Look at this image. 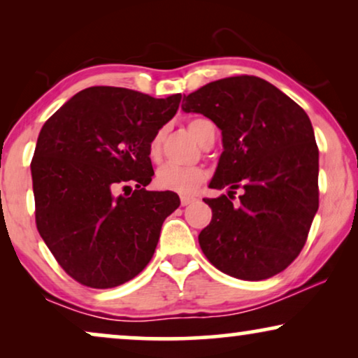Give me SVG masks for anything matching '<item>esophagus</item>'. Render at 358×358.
Returning <instances> with one entry per match:
<instances>
[{
    "label": "esophagus",
    "instance_id": "esophagus-1",
    "mask_svg": "<svg viewBox=\"0 0 358 358\" xmlns=\"http://www.w3.org/2000/svg\"><path fill=\"white\" fill-rule=\"evenodd\" d=\"M194 200H195V197H192V195H185V194L180 195V205H182V207H185V205H190Z\"/></svg>",
    "mask_w": 358,
    "mask_h": 358
}]
</instances>
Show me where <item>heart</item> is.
Wrapping results in <instances>:
<instances>
[{"label":"heart","mask_w":358,"mask_h":358,"mask_svg":"<svg viewBox=\"0 0 358 358\" xmlns=\"http://www.w3.org/2000/svg\"><path fill=\"white\" fill-rule=\"evenodd\" d=\"M213 124L207 119H194L189 122V130L192 135L203 145L207 130ZM164 129L158 130L150 141V156L151 159H158L163 146ZM207 179V169L202 166H178L173 163H166L161 166L156 173V184L161 189L174 190V192H192Z\"/></svg>","instance_id":"1"}]
</instances>
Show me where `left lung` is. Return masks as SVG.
<instances>
[{"label":"left lung","mask_w":358,"mask_h":358,"mask_svg":"<svg viewBox=\"0 0 358 358\" xmlns=\"http://www.w3.org/2000/svg\"><path fill=\"white\" fill-rule=\"evenodd\" d=\"M184 112L222 130L223 153L203 199L212 222L199 234L205 257L241 280L285 271L305 246L320 207V151L306 112L271 83L231 76L184 96ZM241 188L240 203L231 202Z\"/></svg>","instance_id":"obj_1"}]
</instances>
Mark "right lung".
Returning <instances> with one entry per match:
<instances>
[{
	"label": "right lung",
	"instance_id": "obj_1",
	"mask_svg": "<svg viewBox=\"0 0 358 358\" xmlns=\"http://www.w3.org/2000/svg\"><path fill=\"white\" fill-rule=\"evenodd\" d=\"M180 97L92 86L43 124L31 163L37 229L83 285H122L153 257L180 200L171 190H146L155 174L150 141Z\"/></svg>",
	"mask_w": 358,
	"mask_h": 358
}]
</instances>
